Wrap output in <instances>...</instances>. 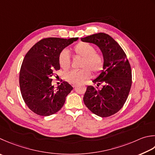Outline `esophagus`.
Instances as JSON below:
<instances>
[{"mask_svg": "<svg viewBox=\"0 0 155 155\" xmlns=\"http://www.w3.org/2000/svg\"><path fill=\"white\" fill-rule=\"evenodd\" d=\"M76 86H77V84H72V87H73L74 88Z\"/></svg>", "mask_w": 155, "mask_h": 155, "instance_id": "34e87169", "label": "esophagus"}]
</instances>
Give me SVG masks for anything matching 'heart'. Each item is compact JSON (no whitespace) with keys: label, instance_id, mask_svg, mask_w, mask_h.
Returning a JSON list of instances; mask_svg holds the SVG:
<instances>
[{"label":"heart","instance_id":"obj_1","mask_svg":"<svg viewBox=\"0 0 155 155\" xmlns=\"http://www.w3.org/2000/svg\"><path fill=\"white\" fill-rule=\"evenodd\" d=\"M74 53L82 57L78 71H71L64 74V79L71 84H79L91 76L92 71L96 74L104 69V58L102 54L95 51V48L87 42H80L73 48ZM58 63L61 68L68 70L71 67V58L67 50H64L60 53Z\"/></svg>","mask_w":155,"mask_h":155}]
</instances>
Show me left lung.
<instances>
[{
  "mask_svg": "<svg viewBox=\"0 0 155 155\" xmlns=\"http://www.w3.org/2000/svg\"><path fill=\"white\" fill-rule=\"evenodd\" d=\"M81 41L95 44L104 58V70L95 79L101 89L88 86L83 101L93 114L102 117L115 114L125 104L132 85V71L125 52L110 35L104 33L81 38Z\"/></svg>",
  "mask_w": 155,
  "mask_h": 155,
  "instance_id": "1",
  "label": "left lung"
}]
</instances>
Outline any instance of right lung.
<instances>
[{
  "instance_id": "add662e5",
  "label": "right lung",
  "mask_w": 155,
  "mask_h": 155,
  "mask_svg": "<svg viewBox=\"0 0 155 155\" xmlns=\"http://www.w3.org/2000/svg\"><path fill=\"white\" fill-rule=\"evenodd\" d=\"M78 39H42L26 54L20 70L19 85L24 101L35 114L48 116L56 113L73 89L66 81L55 89L50 77L54 71L60 68V53Z\"/></svg>"
}]
</instances>
